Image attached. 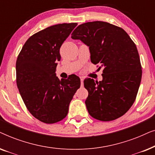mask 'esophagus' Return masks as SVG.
Masks as SVG:
<instances>
[{"mask_svg":"<svg viewBox=\"0 0 155 155\" xmlns=\"http://www.w3.org/2000/svg\"><path fill=\"white\" fill-rule=\"evenodd\" d=\"M80 80H81V86L82 87L83 86V80H84V78L82 77H80Z\"/></svg>","mask_w":155,"mask_h":155,"instance_id":"34e87169","label":"esophagus"}]
</instances>
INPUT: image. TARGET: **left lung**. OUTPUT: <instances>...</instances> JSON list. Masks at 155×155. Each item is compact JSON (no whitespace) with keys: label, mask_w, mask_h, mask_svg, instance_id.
Segmentation results:
<instances>
[{"label":"left lung","mask_w":155,"mask_h":155,"mask_svg":"<svg viewBox=\"0 0 155 155\" xmlns=\"http://www.w3.org/2000/svg\"><path fill=\"white\" fill-rule=\"evenodd\" d=\"M89 46L91 62L103 67V79L84 80L86 107L91 116L110 121L124 115L134 103L142 78L137 47L122 28L95 21L82 24L71 35Z\"/></svg>","instance_id":"8db88e82"}]
</instances>
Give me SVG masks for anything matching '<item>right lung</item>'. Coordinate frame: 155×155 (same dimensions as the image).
<instances>
[{"mask_svg": "<svg viewBox=\"0 0 155 155\" xmlns=\"http://www.w3.org/2000/svg\"><path fill=\"white\" fill-rule=\"evenodd\" d=\"M63 23L31 36L16 61L17 85L28 111L45 124H54L67 116L68 107L80 79L72 75L59 80L56 75L60 48L77 26Z\"/></svg>", "mask_w": 155, "mask_h": 155, "instance_id": "add662e5", "label": "right lung"}]
</instances>
